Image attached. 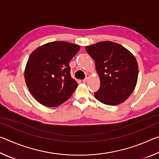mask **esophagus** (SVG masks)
Here are the masks:
<instances>
[{
    "instance_id": "34e87169",
    "label": "esophagus",
    "mask_w": 159,
    "mask_h": 159,
    "mask_svg": "<svg viewBox=\"0 0 159 159\" xmlns=\"http://www.w3.org/2000/svg\"><path fill=\"white\" fill-rule=\"evenodd\" d=\"M89 77H90V75H89V74H86V76H85V79L83 80V83H86V82H87L88 79H89Z\"/></svg>"
}]
</instances>
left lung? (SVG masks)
<instances>
[{
	"label": "left lung",
	"mask_w": 159,
	"mask_h": 159,
	"mask_svg": "<svg viewBox=\"0 0 159 159\" xmlns=\"http://www.w3.org/2000/svg\"><path fill=\"white\" fill-rule=\"evenodd\" d=\"M85 50L95 62L100 87L95 98L107 105H117L127 99L135 88L138 64L134 56L122 45L99 42Z\"/></svg>",
	"instance_id": "left-lung-1"
}]
</instances>
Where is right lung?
Wrapping results in <instances>:
<instances>
[{
    "label": "right lung",
    "instance_id": "add662e5",
    "mask_svg": "<svg viewBox=\"0 0 159 159\" xmlns=\"http://www.w3.org/2000/svg\"><path fill=\"white\" fill-rule=\"evenodd\" d=\"M80 48L68 42L54 41L31 52L25 78L29 90L39 103L57 107L73 94L78 83L70 74L69 62Z\"/></svg>",
    "mask_w": 159,
    "mask_h": 159
}]
</instances>
